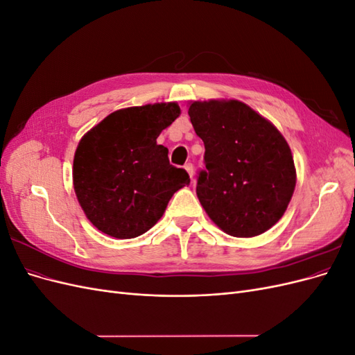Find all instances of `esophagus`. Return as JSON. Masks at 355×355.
<instances>
[{"mask_svg":"<svg viewBox=\"0 0 355 355\" xmlns=\"http://www.w3.org/2000/svg\"><path fill=\"white\" fill-rule=\"evenodd\" d=\"M184 168L188 171V175L192 178V175H194V166H192L191 163H187V164L184 166Z\"/></svg>","mask_w":355,"mask_h":355,"instance_id":"esophagus-1","label":"esophagus"}]
</instances>
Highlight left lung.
Segmentation results:
<instances>
[{"instance_id": "1", "label": "left lung", "mask_w": 355, "mask_h": 355, "mask_svg": "<svg viewBox=\"0 0 355 355\" xmlns=\"http://www.w3.org/2000/svg\"><path fill=\"white\" fill-rule=\"evenodd\" d=\"M188 114L206 148L197 197L209 218L232 237L270 230L282 219L296 185L283 135L240 101L192 102Z\"/></svg>"}]
</instances>
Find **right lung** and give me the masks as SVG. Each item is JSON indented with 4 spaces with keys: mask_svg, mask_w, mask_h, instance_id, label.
<instances>
[{
    "mask_svg": "<svg viewBox=\"0 0 355 355\" xmlns=\"http://www.w3.org/2000/svg\"><path fill=\"white\" fill-rule=\"evenodd\" d=\"M180 114L178 103L118 110L80 141L73 157V189L85 216L103 234L135 239L163 216L170 198L189 184L170 164L159 133Z\"/></svg>",
    "mask_w": 355,
    "mask_h": 355,
    "instance_id": "obj_1",
    "label": "right lung"
}]
</instances>
